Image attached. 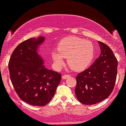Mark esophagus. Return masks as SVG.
<instances>
[{"label":"esophagus","instance_id":"34e87169","mask_svg":"<svg viewBox=\"0 0 126 126\" xmlns=\"http://www.w3.org/2000/svg\"><path fill=\"white\" fill-rule=\"evenodd\" d=\"M70 76L68 75V74H67V75H64L62 76V79H67V78L69 77Z\"/></svg>","mask_w":126,"mask_h":126}]
</instances>
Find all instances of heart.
Returning <instances> with one entry per match:
<instances>
[{"instance_id": "1", "label": "heart", "mask_w": 126, "mask_h": 126, "mask_svg": "<svg viewBox=\"0 0 126 126\" xmlns=\"http://www.w3.org/2000/svg\"><path fill=\"white\" fill-rule=\"evenodd\" d=\"M58 51L52 53L53 61L57 67L64 64V58H68V64L72 69L81 71L89 65L94 57L93 46L90 42L77 37H69L59 44Z\"/></svg>"}]
</instances>
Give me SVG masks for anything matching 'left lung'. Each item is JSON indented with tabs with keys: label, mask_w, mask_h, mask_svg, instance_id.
Returning a JSON list of instances; mask_svg holds the SVG:
<instances>
[{
	"label": "left lung",
	"mask_w": 126,
	"mask_h": 126,
	"mask_svg": "<svg viewBox=\"0 0 126 126\" xmlns=\"http://www.w3.org/2000/svg\"><path fill=\"white\" fill-rule=\"evenodd\" d=\"M101 54L92 65L78 74L75 94L80 103L94 104L106 99L113 90L118 61L109 47L98 41Z\"/></svg>",
	"instance_id": "8db88e82"
}]
</instances>
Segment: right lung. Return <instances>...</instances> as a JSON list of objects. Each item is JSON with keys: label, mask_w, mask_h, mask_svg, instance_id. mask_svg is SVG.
I'll return each mask as SVG.
<instances>
[{"label": "right lung", "mask_w": 126, "mask_h": 126, "mask_svg": "<svg viewBox=\"0 0 126 126\" xmlns=\"http://www.w3.org/2000/svg\"><path fill=\"white\" fill-rule=\"evenodd\" d=\"M44 37L30 38L16 47L8 64L15 91L23 101L44 106L52 99L61 80V74L47 68L38 54Z\"/></svg>", "instance_id": "1"}]
</instances>
